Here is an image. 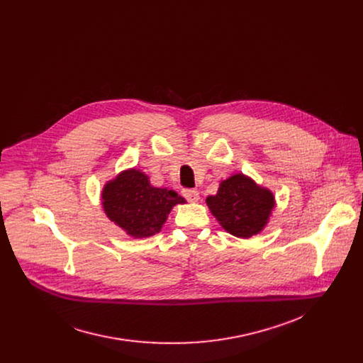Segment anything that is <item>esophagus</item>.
<instances>
[{"label": "esophagus", "mask_w": 363, "mask_h": 363, "mask_svg": "<svg viewBox=\"0 0 363 363\" xmlns=\"http://www.w3.org/2000/svg\"><path fill=\"white\" fill-rule=\"evenodd\" d=\"M182 194H183V197H184L187 201H190V203H196V201H199V199H200L199 191L194 190V189H184V190L182 191Z\"/></svg>", "instance_id": "obj_1"}]
</instances>
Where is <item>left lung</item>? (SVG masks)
<instances>
[{
  "mask_svg": "<svg viewBox=\"0 0 363 363\" xmlns=\"http://www.w3.org/2000/svg\"><path fill=\"white\" fill-rule=\"evenodd\" d=\"M207 206L225 230L238 238H252L267 223L274 208L272 194L243 174L222 182Z\"/></svg>",
  "mask_w": 363,
  "mask_h": 363,
  "instance_id": "obj_1",
  "label": "left lung"
}]
</instances>
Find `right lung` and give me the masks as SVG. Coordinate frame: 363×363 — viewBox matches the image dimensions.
Listing matches in <instances>:
<instances>
[{
  "label": "right lung",
  "instance_id": "right-lung-1",
  "mask_svg": "<svg viewBox=\"0 0 363 363\" xmlns=\"http://www.w3.org/2000/svg\"><path fill=\"white\" fill-rule=\"evenodd\" d=\"M102 199L107 216L134 238L155 235L172 207L186 203L173 190L152 187L148 177L135 169L107 183Z\"/></svg>",
  "mask_w": 363,
  "mask_h": 363
}]
</instances>
